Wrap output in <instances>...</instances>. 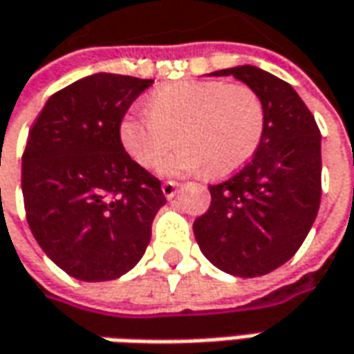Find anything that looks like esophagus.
<instances>
[{"label": "esophagus", "instance_id": "34e87169", "mask_svg": "<svg viewBox=\"0 0 354 354\" xmlns=\"http://www.w3.org/2000/svg\"><path fill=\"white\" fill-rule=\"evenodd\" d=\"M177 189H179V183H177V181H165V183H163V187H161L163 195H165L167 198L175 197Z\"/></svg>", "mask_w": 354, "mask_h": 354}]
</instances>
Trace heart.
I'll return each mask as SVG.
<instances>
[{
    "instance_id": "obj_1",
    "label": "heart",
    "mask_w": 354,
    "mask_h": 354,
    "mask_svg": "<svg viewBox=\"0 0 354 354\" xmlns=\"http://www.w3.org/2000/svg\"><path fill=\"white\" fill-rule=\"evenodd\" d=\"M149 110H131L120 124L124 149L140 165L157 167L175 142H183L163 165L167 175L209 167L223 177L250 159L266 129V108L256 90L221 80H181L157 88Z\"/></svg>"
}]
</instances>
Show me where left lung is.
Wrapping results in <instances>:
<instances>
[{"mask_svg": "<svg viewBox=\"0 0 354 354\" xmlns=\"http://www.w3.org/2000/svg\"><path fill=\"white\" fill-rule=\"evenodd\" d=\"M258 92L266 108L260 147L236 175L211 185V207L193 223L203 254L226 274L256 278L286 264L317 216L321 133L299 94L250 64L225 68Z\"/></svg>", "mask_w": 354, "mask_h": 354, "instance_id": "1", "label": "left lung"}]
</instances>
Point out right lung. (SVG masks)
I'll list each match as a JSON object with an SVG mask.
<instances>
[{"mask_svg":"<svg viewBox=\"0 0 354 354\" xmlns=\"http://www.w3.org/2000/svg\"><path fill=\"white\" fill-rule=\"evenodd\" d=\"M153 80L92 75L55 92L29 129L21 189L35 240L68 276L120 278L140 262L165 205L161 181L126 153L120 124Z\"/></svg>","mask_w":354,"mask_h":354,"instance_id":"add662e5","label":"right lung"}]
</instances>
